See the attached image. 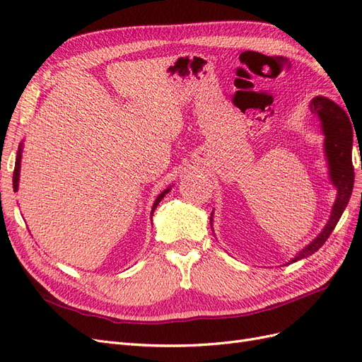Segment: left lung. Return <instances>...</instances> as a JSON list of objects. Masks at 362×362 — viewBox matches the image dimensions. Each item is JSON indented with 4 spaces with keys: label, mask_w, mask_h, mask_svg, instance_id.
Wrapping results in <instances>:
<instances>
[{
    "label": "left lung",
    "mask_w": 362,
    "mask_h": 362,
    "mask_svg": "<svg viewBox=\"0 0 362 362\" xmlns=\"http://www.w3.org/2000/svg\"><path fill=\"white\" fill-rule=\"evenodd\" d=\"M311 112L320 119V127L325 134V154L329 169V178L337 189V199L334 202L329 221L325 225L323 231L317 235L313 242L299 250L286 264L299 261L313 255L319 250L327 237L331 235L334 228L337 226L339 217L349 204L350 194H352L355 172L352 164V145H354V131L347 113L341 107L331 101L329 98L315 96L310 103ZM210 223L213 228V213L210 217Z\"/></svg>",
    "instance_id": "1"
}]
</instances>
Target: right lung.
Segmentation results:
<instances>
[{"instance_id":"add662e5","label":"right lung","mask_w":362,"mask_h":362,"mask_svg":"<svg viewBox=\"0 0 362 362\" xmlns=\"http://www.w3.org/2000/svg\"><path fill=\"white\" fill-rule=\"evenodd\" d=\"M21 157H23V144H21V145H19V148H18V154H16V163H15V172H13V190H15V192H18V185H19ZM169 192H170V187H168L166 190H163V192H161V193L157 196V199H156L154 205H152V210H151V221H152V214H154V211H156L157 205L161 202V199H163L164 196H166V193H169Z\"/></svg>"}]
</instances>
